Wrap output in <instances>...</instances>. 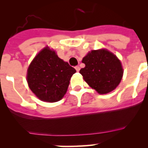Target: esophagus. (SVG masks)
<instances>
[{
	"mask_svg": "<svg viewBox=\"0 0 148 148\" xmlns=\"http://www.w3.org/2000/svg\"><path fill=\"white\" fill-rule=\"evenodd\" d=\"M75 69L77 70V72H79V70H80V67L79 66H77L75 67Z\"/></svg>",
	"mask_w": 148,
	"mask_h": 148,
	"instance_id": "esophagus-1",
	"label": "esophagus"
}]
</instances>
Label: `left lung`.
<instances>
[{"label": "left lung", "instance_id": "left-lung-1", "mask_svg": "<svg viewBox=\"0 0 148 148\" xmlns=\"http://www.w3.org/2000/svg\"><path fill=\"white\" fill-rule=\"evenodd\" d=\"M84 68L80 69L84 81L100 95L114 90L120 83L123 69L118 58L104 49L92 50L82 59Z\"/></svg>", "mask_w": 148, "mask_h": 148}]
</instances>
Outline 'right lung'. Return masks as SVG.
Segmentation results:
<instances>
[{
  "label": "right lung",
  "mask_w": 148,
  "mask_h": 148,
  "mask_svg": "<svg viewBox=\"0 0 148 148\" xmlns=\"http://www.w3.org/2000/svg\"><path fill=\"white\" fill-rule=\"evenodd\" d=\"M75 72V69L46 46L30 64L26 79L30 89L40 100L56 102L64 96Z\"/></svg>",
  "instance_id": "right-lung-1"
}]
</instances>
